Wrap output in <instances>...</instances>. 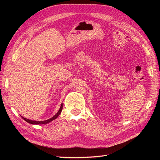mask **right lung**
<instances>
[{
  "label": "right lung",
  "mask_w": 160,
  "mask_h": 160,
  "mask_svg": "<svg viewBox=\"0 0 160 160\" xmlns=\"http://www.w3.org/2000/svg\"><path fill=\"white\" fill-rule=\"evenodd\" d=\"M62 103L61 105V107H60V109H59V111H58V112L53 116V117H52L51 118H50V119H47V120H45V121H40V122H38V121H32V120H30V119H27V118H22H22L25 120V121H26L27 122H28V123H31V124H35V125H39V124H46V123H49V122H52V121H53L54 119H57L58 117H59V115L61 114V111H62Z\"/></svg>",
  "instance_id": "obj_1"
}]
</instances>
